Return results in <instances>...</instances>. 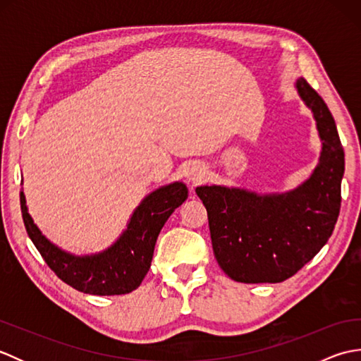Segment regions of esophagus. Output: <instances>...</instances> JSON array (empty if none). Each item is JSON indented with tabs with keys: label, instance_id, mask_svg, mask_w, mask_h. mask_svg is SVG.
I'll list each match as a JSON object with an SVG mask.
<instances>
[{
	"label": "esophagus",
	"instance_id": "34e87169",
	"mask_svg": "<svg viewBox=\"0 0 361 361\" xmlns=\"http://www.w3.org/2000/svg\"><path fill=\"white\" fill-rule=\"evenodd\" d=\"M186 176H188V180L192 183V185H197V183H200L204 176L203 167L198 163H190L186 169Z\"/></svg>",
	"mask_w": 361,
	"mask_h": 361
}]
</instances>
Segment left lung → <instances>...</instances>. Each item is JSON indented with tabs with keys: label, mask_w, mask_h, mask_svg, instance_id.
<instances>
[{
	"label": "left lung",
	"mask_w": 361,
	"mask_h": 361,
	"mask_svg": "<svg viewBox=\"0 0 361 361\" xmlns=\"http://www.w3.org/2000/svg\"><path fill=\"white\" fill-rule=\"evenodd\" d=\"M296 88L313 111L323 150L312 176L291 192L257 195L243 189H195L206 211L214 256L229 278L282 282L317 256L332 235L341 206L344 150L332 113L307 80Z\"/></svg>",
	"instance_id": "left-lung-1"
}]
</instances>
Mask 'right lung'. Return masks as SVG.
Listing matches in <instances>:
<instances>
[{"label": "right lung", "mask_w": 361, "mask_h": 361, "mask_svg": "<svg viewBox=\"0 0 361 361\" xmlns=\"http://www.w3.org/2000/svg\"><path fill=\"white\" fill-rule=\"evenodd\" d=\"M188 198V188L176 181L153 190L133 212L127 229L109 250L94 256H73L52 245L27 214L20 192L21 214L27 235L44 262L60 279L88 295H126L141 286L147 274L161 228Z\"/></svg>", "instance_id": "right-lung-1"}]
</instances>
